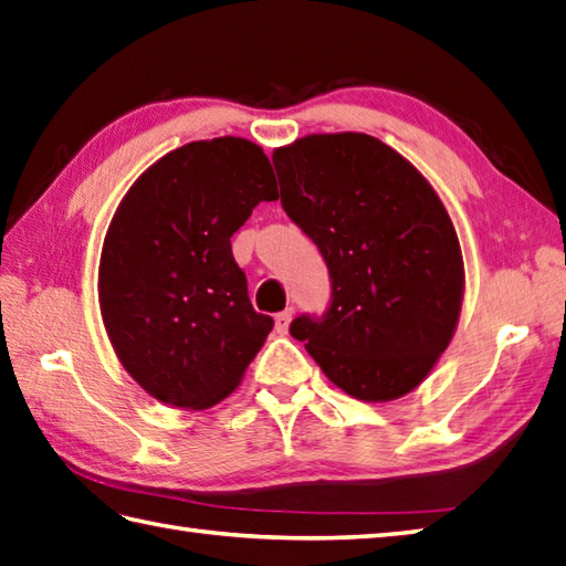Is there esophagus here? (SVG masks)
I'll list each match as a JSON object with an SVG mask.
<instances>
[{"label": "esophagus", "instance_id": "obj_1", "mask_svg": "<svg viewBox=\"0 0 566 566\" xmlns=\"http://www.w3.org/2000/svg\"><path fill=\"white\" fill-rule=\"evenodd\" d=\"M292 318H294V308L290 306V308H284L282 314H276L274 316V328H276V334H286V331H290V324H292Z\"/></svg>", "mask_w": 566, "mask_h": 566}]
</instances>
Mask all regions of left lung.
Here are the masks:
<instances>
[{"label": "left lung", "instance_id": "8db88e82", "mask_svg": "<svg viewBox=\"0 0 566 566\" xmlns=\"http://www.w3.org/2000/svg\"><path fill=\"white\" fill-rule=\"evenodd\" d=\"M282 206L324 254L331 306L290 334L363 402L412 392L453 338L463 302L457 228L402 154L363 132L274 149Z\"/></svg>", "mask_w": 566, "mask_h": 566}]
</instances>
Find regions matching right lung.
<instances>
[{
	"label": "right lung",
	"instance_id": "obj_1",
	"mask_svg": "<svg viewBox=\"0 0 566 566\" xmlns=\"http://www.w3.org/2000/svg\"><path fill=\"white\" fill-rule=\"evenodd\" d=\"M272 164L242 137L164 154L122 198L97 270L99 314L144 392L208 409L240 385L274 321L250 304L232 232L276 201Z\"/></svg>",
	"mask_w": 566,
	"mask_h": 566
}]
</instances>
